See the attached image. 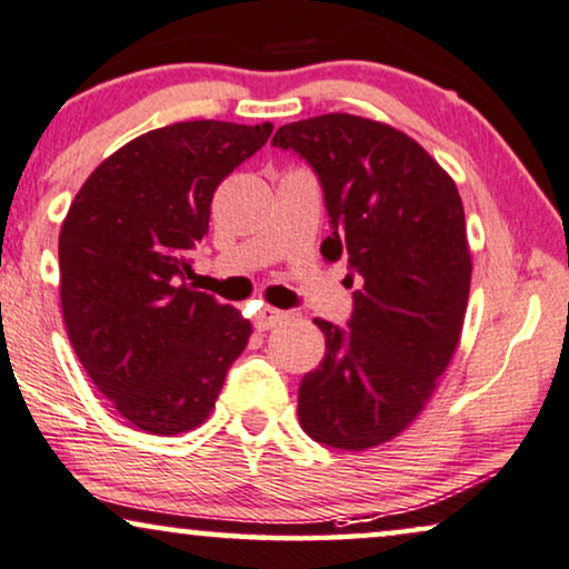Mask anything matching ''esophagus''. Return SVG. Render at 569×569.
<instances>
[{
  "label": "esophagus",
  "instance_id": "1",
  "mask_svg": "<svg viewBox=\"0 0 569 569\" xmlns=\"http://www.w3.org/2000/svg\"><path fill=\"white\" fill-rule=\"evenodd\" d=\"M289 317V312H283V309H276V307H262L254 312V328L257 330H270L276 328Z\"/></svg>",
  "mask_w": 569,
  "mask_h": 569
}]
</instances>
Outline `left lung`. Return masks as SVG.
Here are the masks:
<instances>
[{"label": "left lung", "instance_id": "1", "mask_svg": "<svg viewBox=\"0 0 569 569\" xmlns=\"http://www.w3.org/2000/svg\"><path fill=\"white\" fill-rule=\"evenodd\" d=\"M272 146L305 158L322 187L330 237L359 278L346 328L317 317L325 359L299 385L315 442L367 450L411 423L458 348L471 252L458 187L408 134L325 113L283 124Z\"/></svg>", "mask_w": 569, "mask_h": 569}]
</instances>
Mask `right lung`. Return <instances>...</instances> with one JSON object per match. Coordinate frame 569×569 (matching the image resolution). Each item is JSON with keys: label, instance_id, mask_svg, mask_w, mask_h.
<instances>
[{"label": "right lung", "instance_id": "obj_1", "mask_svg": "<svg viewBox=\"0 0 569 569\" xmlns=\"http://www.w3.org/2000/svg\"><path fill=\"white\" fill-rule=\"evenodd\" d=\"M270 132L200 119L140 134L90 173L62 223L67 336L96 388L150 435L206 421L247 348V317L184 278L218 184Z\"/></svg>", "mask_w": 569, "mask_h": 569}]
</instances>
